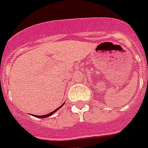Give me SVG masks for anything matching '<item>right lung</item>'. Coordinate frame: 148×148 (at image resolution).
Wrapping results in <instances>:
<instances>
[{"label":"right lung","instance_id":"add662e5","mask_svg":"<svg viewBox=\"0 0 148 148\" xmlns=\"http://www.w3.org/2000/svg\"><path fill=\"white\" fill-rule=\"evenodd\" d=\"M63 105H64V103H63ZM62 105V106H63ZM62 107V106H59V107L58 108V109H56L55 110V111H53V112H51V113H49V114H47V115H43V116H34V115H33V116H35V117H38V118H41V119H42V118H46V117H49V116H51V115H52V114L54 113V112H55L57 111L58 109H60V108Z\"/></svg>","mask_w":148,"mask_h":148}]
</instances>
